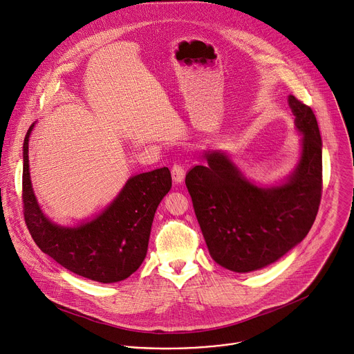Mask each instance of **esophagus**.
Returning a JSON list of instances; mask_svg holds the SVG:
<instances>
[{"label": "esophagus", "instance_id": "1", "mask_svg": "<svg viewBox=\"0 0 354 354\" xmlns=\"http://www.w3.org/2000/svg\"><path fill=\"white\" fill-rule=\"evenodd\" d=\"M171 174H172V179L175 183H180L183 182L185 179V175H186V171H185V167L182 164H174L172 168H171Z\"/></svg>", "mask_w": 354, "mask_h": 354}]
</instances>
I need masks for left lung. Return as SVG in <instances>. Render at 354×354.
I'll use <instances>...</instances> for the list:
<instances>
[{"mask_svg":"<svg viewBox=\"0 0 354 354\" xmlns=\"http://www.w3.org/2000/svg\"><path fill=\"white\" fill-rule=\"evenodd\" d=\"M302 134L301 158L288 179L270 187L250 183L220 151L205 154L185 179L212 258L223 268L248 273L262 269L310 232L322 196V141L310 106L288 96Z\"/></svg>","mask_w":354,"mask_h":354,"instance_id":"1","label":"left lung"}]
</instances>
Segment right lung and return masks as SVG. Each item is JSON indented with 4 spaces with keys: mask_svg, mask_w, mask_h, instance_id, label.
Segmentation results:
<instances>
[{
    "mask_svg": "<svg viewBox=\"0 0 354 354\" xmlns=\"http://www.w3.org/2000/svg\"><path fill=\"white\" fill-rule=\"evenodd\" d=\"M24 141L22 201L26 227L41 252L67 270L99 281L127 279L142 263L154 214L172 186L167 167L131 176L97 217L78 227H62L40 210L29 175V136Z\"/></svg>",
    "mask_w": 354,
    "mask_h": 354,
    "instance_id": "add662e5",
    "label": "right lung"
}]
</instances>
